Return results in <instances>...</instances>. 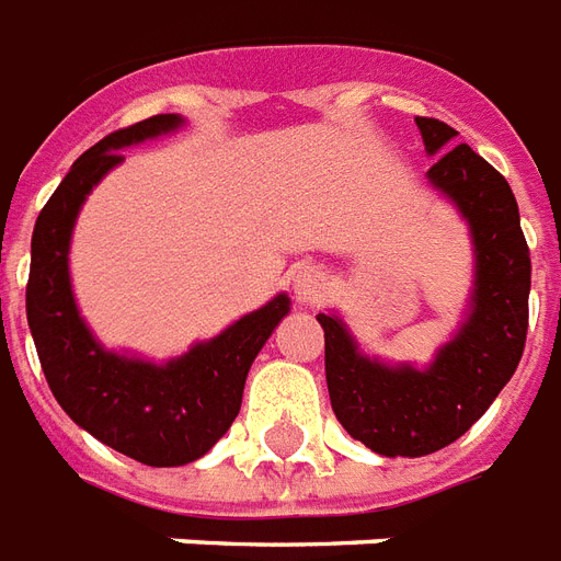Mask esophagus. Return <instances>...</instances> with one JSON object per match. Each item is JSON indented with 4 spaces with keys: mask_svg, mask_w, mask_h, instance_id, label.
<instances>
[{
    "mask_svg": "<svg viewBox=\"0 0 561 561\" xmlns=\"http://www.w3.org/2000/svg\"><path fill=\"white\" fill-rule=\"evenodd\" d=\"M294 294L299 302L317 305L328 294V276L317 265H302L294 271Z\"/></svg>",
    "mask_w": 561,
    "mask_h": 561,
    "instance_id": "obj_1",
    "label": "esophagus"
}]
</instances>
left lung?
Masks as SVG:
<instances>
[{
    "label": "left lung",
    "instance_id": "obj_1",
    "mask_svg": "<svg viewBox=\"0 0 561 561\" xmlns=\"http://www.w3.org/2000/svg\"><path fill=\"white\" fill-rule=\"evenodd\" d=\"M423 147L438 154L426 178L458 207L476 244V288L458 334L426 368L389 366L359 354L336 313H317L325 331V380L336 421L386 458H421L458 440L490 409L516 371L527 340L530 250L516 195L499 170L453 126L414 117Z\"/></svg>",
    "mask_w": 561,
    "mask_h": 561
}]
</instances>
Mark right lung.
Segmentation results:
<instances>
[{
  "label": "right lung",
  "instance_id": "right-lung-1",
  "mask_svg": "<svg viewBox=\"0 0 561 561\" xmlns=\"http://www.w3.org/2000/svg\"><path fill=\"white\" fill-rule=\"evenodd\" d=\"M154 115L98 140L75 161L34 225L25 290L39 366L62 412L89 435L147 467H181L213 449L241 409V391L256 354L290 311L273 296L207 343L170 363L106 352L77 311L68 276V244L85 195L123 161L121 149L181 126Z\"/></svg>",
  "mask_w": 561,
  "mask_h": 561
}]
</instances>
